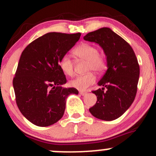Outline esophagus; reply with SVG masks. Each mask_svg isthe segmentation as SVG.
<instances>
[{
  "instance_id": "1",
  "label": "esophagus",
  "mask_w": 156,
  "mask_h": 156,
  "mask_svg": "<svg viewBox=\"0 0 156 156\" xmlns=\"http://www.w3.org/2000/svg\"><path fill=\"white\" fill-rule=\"evenodd\" d=\"M79 93L81 95V96H85V95L87 94L86 92H83V91H80Z\"/></svg>"
}]
</instances>
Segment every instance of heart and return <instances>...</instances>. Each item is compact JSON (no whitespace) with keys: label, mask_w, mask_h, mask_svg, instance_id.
I'll return each instance as SVG.
<instances>
[{"label":"heart","mask_w":156,"mask_h":156,"mask_svg":"<svg viewBox=\"0 0 156 156\" xmlns=\"http://www.w3.org/2000/svg\"><path fill=\"white\" fill-rule=\"evenodd\" d=\"M73 54L75 57L87 61V71L93 70L97 73L102 72L107 66L105 57L99 54V50L95 45L89 43H82L78 45L73 50ZM59 67L65 75L72 76L74 73L73 63L68 55H64L59 61ZM96 76L92 73L85 75H78L70 81V86L79 90H85L87 87L95 83Z\"/></svg>","instance_id":"obj_1"}]
</instances>
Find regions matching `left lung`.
Returning <instances> with one entry per match:
<instances>
[{
  "mask_svg": "<svg viewBox=\"0 0 156 156\" xmlns=\"http://www.w3.org/2000/svg\"><path fill=\"white\" fill-rule=\"evenodd\" d=\"M83 39L99 44L108 63L107 71L98 83L103 87L92 91L97 101L89 111L98 119L114 120L127 111L136 96L140 75L137 59L131 45L108 27L89 33Z\"/></svg>",
  "mask_w": 156,
  "mask_h": 156,
  "instance_id": "left-lung-1",
  "label": "left lung"
}]
</instances>
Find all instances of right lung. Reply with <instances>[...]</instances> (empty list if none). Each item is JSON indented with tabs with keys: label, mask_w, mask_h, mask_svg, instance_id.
I'll return each mask as SVG.
<instances>
[{
	"label": "right lung",
	"mask_w": 156,
	"mask_h": 156,
	"mask_svg": "<svg viewBox=\"0 0 156 156\" xmlns=\"http://www.w3.org/2000/svg\"><path fill=\"white\" fill-rule=\"evenodd\" d=\"M81 34L48 33L30 42L23 51L12 84L19 111L30 122L45 127L60 120L66 98L78 94L66 83L59 61L75 45Z\"/></svg>",
	"instance_id": "obj_1"
}]
</instances>
